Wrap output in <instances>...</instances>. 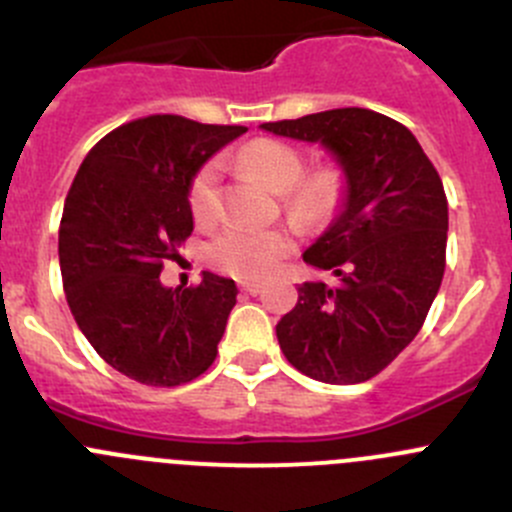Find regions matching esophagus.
<instances>
[{
  "label": "esophagus",
  "instance_id": "esophagus-1",
  "mask_svg": "<svg viewBox=\"0 0 512 512\" xmlns=\"http://www.w3.org/2000/svg\"><path fill=\"white\" fill-rule=\"evenodd\" d=\"M240 289L247 294H260L262 285H257V282H240Z\"/></svg>",
  "mask_w": 512,
  "mask_h": 512
}]
</instances>
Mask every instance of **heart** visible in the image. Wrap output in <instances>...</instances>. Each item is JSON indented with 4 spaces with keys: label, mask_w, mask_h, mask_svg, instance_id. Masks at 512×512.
<instances>
[{
    "label": "heart",
    "mask_w": 512,
    "mask_h": 512,
    "mask_svg": "<svg viewBox=\"0 0 512 512\" xmlns=\"http://www.w3.org/2000/svg\"><path fill=\"white\" fill-rule=\"evenodd\" d=\"M242 165L275 193H287V208L294 218L314 220L334 208L342 190L337 170L324 168L304 175V158L297 148L280 141H255L242 151ZM188 205L195 223H210L220 213V165L208 163L195 173L188 190ZM289 237L280 230L227 227L208 245V257L220 270L237 277H262L287 257Z\"/></svg>",
    "instance_id": "1"
}]
</instances>
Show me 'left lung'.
<instances>
[{
    "label": "left lung",
    "instance_id": "obj_1",
    "mask_svg": "<svg viewBox=\"0 0 512 512\" xmlns=\"http://www.w3.org/2000/svg\"><path fill=\"white\" fill-rule=\"evenodd\" d=\"M260 128L319 143L344 178L337 215L302 255L339 282L299 285L297 304L277 322V342L309 379L361 384L414 342L441 287L443 183L414 133L369 108H332Z\"/></svg>",
    "mask_w": 512,
    "mask_h": 512
}]
</instances>
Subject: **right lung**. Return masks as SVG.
Instances as JSON below:
<instances>
[{
    "mask_svg": "<svg viewBox=\"0 0 512 512\" xmlns=\"http://www.w3.org/2000/svg\"><path fill=\"white\" fill-rule=\"evenodd\" d=\"M242 126L148 116L89 151L64 203L59 265L76 324L106 364L148 386L188 384L218 354L237 285L203 272L165 287L163 262L193 232L195 173Z\"/></svg>",
    "mask_w": 512,
    "mask_h": 512,
    "instance_id": "right-lung-1",
    "label": "right lung"
}]
</instances>
